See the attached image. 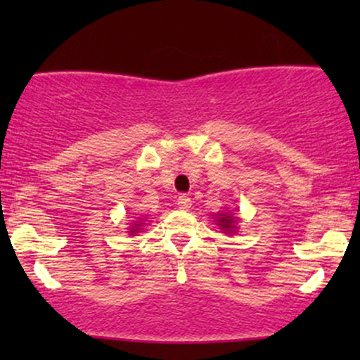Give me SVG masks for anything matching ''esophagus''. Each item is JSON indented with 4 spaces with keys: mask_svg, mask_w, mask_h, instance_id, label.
I'll use <instances>...</instances> for the list:
<instances>
[{
    "mask_svg": "<svg viewBox=\"0 0 360 360\" xmlns=\"http://www.w3.org/2000/svg\"><path fill=\"white\" fill-rule=\"evenodd\" d=\"M191 205H193L191 198L186 196V194H181V196L177 198V206H179L181 210H189L191 208Z\"/></svg>",
    "mask_w": 360,
    "mask_h": 360,
    "instance_id": "obj_1",
    "label": "esophagus"
}]
</instances>
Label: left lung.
<instances>
[{
    "label": "left lung",
    "mask_w": 360,
    "mask_h": 360,
    "mask_svg": "<svg viewBox=\"0 0 360 360\" xmlns=\"http://www.w3.org/2000/svg\"><path fill=\"white\" fill-rule=\"evenodd\" d=\"M217 225L220 226V230H223L225 233H233V230L237 229V218L233 214H230L229 212L218 213L217 217Z\"/></svg>",
    "instance_id": "8db88e82"
}]
</instances>
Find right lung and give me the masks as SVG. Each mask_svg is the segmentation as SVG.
Here are the masks:
<instances>
[{
  "label": "right lung",
  "instance_id": "obj_1",
  "mask_svg": "<svg viewBox=\"0 0 360 360\" xmlns=\"http://www.w3.org/2000/svg\"><path fill=\"white\" fill-rule=\"evenodd\" d=\"M143 223L142 221H134V225H131V229H130V233L134 235V233H137L139 230H140V226H142Z\"/></svg>",
  "mask_w": 360,
  "mask_h": 360
}]
</instances>
